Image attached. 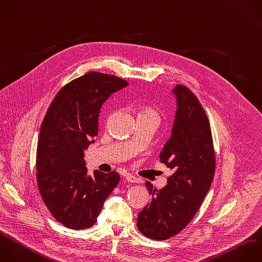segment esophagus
I'll list each match as a JSON object with an SVG mask.
<instances>
[{
  "label": "esophagus",
  "instance_id": "obj_1",
  "mask_svg": "<svg viewBox=\"0 0 262 262\" xmlns=\"http://www.w3.org/2000/svg\"><path fill=\"white\" fill-rule=\"evenodd\" d=\"M125 178H126V180H127L128 182H131V183H139V182H140V179H139V178H137V177H135V176H133V175H131V174H127Z\"/></svg>",
  "mask_w": 262,
  "mask_h": 262
}]
</instances>
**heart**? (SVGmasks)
I'll return each mask as SVG.
<instances>
[{"instance_id": "heart-1", "label": "heart", "mask_w": 262, "mask_h": 262, "mask_svg": "<svg viewBox=\"0 0 262 262\" xmlns=\"http://www.w3.org/2000/svg\"><path fill=\"white\" fill-rule=\"evenodd\" d=\"M138 117H154L159 119V113L155 107L146 105L141 108V111L138 114Z\"/></svg>"}]
</instances>
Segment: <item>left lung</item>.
<instances>
[{
    "label": "left lung",
    "instance_id": "8db88e82",
    "mask_svg": "<svg viewBox=\"0 0 262 262\" xmlns=\"http://www.w3.org/2000/svg\"><path fill=\"white\" fill-rule=\"evenodd\" d=\"M173 92L177 97L175 122L160 154L173 174L161 189L145 182L151 200L137 217L139 231L157 241L176 235L191 221L215 173L212 132L202 104L184 85L177 84Z\"/></svg>",
    "mask_w": 262,
    "mask_h": 262
}]
</instances>
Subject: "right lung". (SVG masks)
<instances>
[{
  "instance_id": "1",
  "label": "right lung",
  "mask_w": 262,
  "mask_h": 262,
  "mask_svg": "<svg viewBox=\"0 0 262 262\" xmlns=\"http://www.w3.org/2000/svg\"><path fill=\"white\" fill-rule=\"evenodd\" d=\"M126 86L119 77L89 72L63 86L47 110L37 146L38 188L52 216L68 228L93 226L120 182L116 171L89 176L84 149L98 134L102 103Z\"/></svg>"
}]
</instances>
